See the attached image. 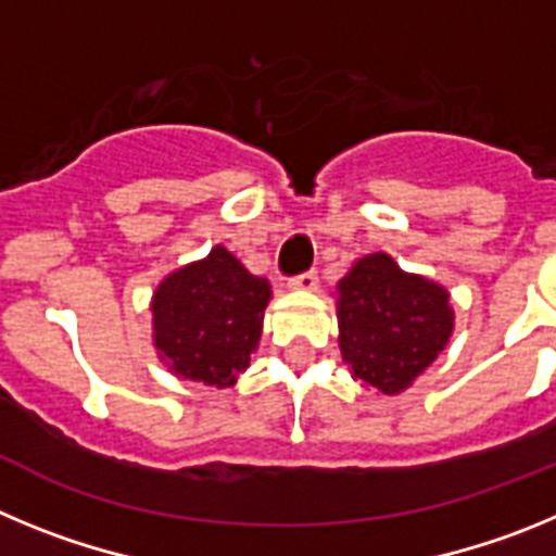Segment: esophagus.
Listing matches in <instances>:
<instances>
[{
	"mask_svg": "<svg viewBox=\"0 0 556 556\" xmlns=\"http://www.w3.org/2000/svg\"><path fill=\"white\" fill-rule=\"evenodd\" d=\"M314 287H317V275L312 269L303 275H294L292 281H289V289H294V292H312Z\"/></svg>",
	"mask_w": 556,
	"mask_h": 556,
	"instance_id": "1",
	"label": "esophagus"
}]
</instances>
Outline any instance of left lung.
Listing matches in <instances>:
<instances>
[{
  "instance_id": "1",
  "label": "left lung",
  "mask_w": 556,
  "mask_h": 556,
  "mask_svg": "<svg viewBox=\"0 0 556 556\" xmlns=\"http://www.w3.org/2000/svg\"><path fill=\"white\" fill-rule=\"evenodd\" d=\"M337 326L351 376L401 395L448 345L454 306L443 283L406 273L390 253H370L339 278Z\"/></svg>"
}]
</instances>
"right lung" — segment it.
Masks as SVG:
<instances>
[{"label": "right lung", "instance_id": "1", "mask_svg": "<svg viewBox=\"0 0 556 556\" xmlns=\"http://www.w3.org/2000/svg\"><path fill=\"white\" fill-rule=\"evenodd\" d=\"M269 298L267 278L214 244L205 258L172 269L155 287L152 345L178 378L217 390L233 387L258 348Z\"/></svg>", "mask_w": 556, "mask_h": 556}]
</instances>
